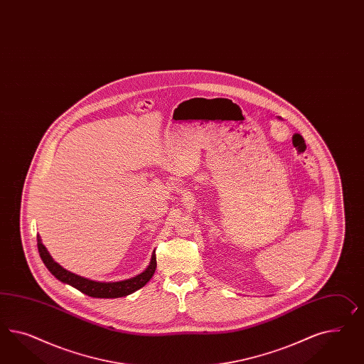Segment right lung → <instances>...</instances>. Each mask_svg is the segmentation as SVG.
Masks as SVG:
<instances>
[{
	"instance_id": "add662e5",
	"label": "right lung",
	"mask_w": 364,
	"mask_h": 364,
	"mask_svg": "<svg viewBox=\"0 0 364 364\" xmlns=\"http://www.w3.org/2000/svg\"><path fill=\"white\" fill-rule=\"evenodd\" d=\"M37 240H38L37 245H38L41 259L49 269L50 273L54 275L55 278H58L59 281L78 289L79 291H82L83 294L89 295L92 298H119V296H126V295L131 294V293L136 291L140 287L146 285L148 281L152 278L155 270H156V256H155V252H154L152 258H151V264L141 274L126 279V281H120V282L91 281L87 278H83V277H79V275L74 274L71 272H68L66 269H63L62 266L58 265L48 253L46 247L42 245L40 236H37Z\"/></svg>"
}]
</instances>
